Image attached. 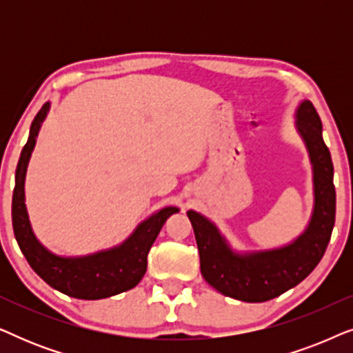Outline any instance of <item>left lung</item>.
<instances>
[{
	"mask_svg": "<svg viewBox=\"0 0 353 353\" xmlns=\"http://www.w3.org/2000/svg\"><path fill=\"white\" fill-rule=\"evenodd\" d=\"M296 128L313 170V210L302 234L276 249L236 252L214 221L188 210L201 259V273L223 296L265 302L281 296L310 274L325 255L336 219V190L330 149L323 141L320 115L308 99L296 109Z\"/></svg>",
	"mask_w": 353,
	"mask_h": 353,
	"instance_id": "1",
	"label": "left lung"
}]
</instances>
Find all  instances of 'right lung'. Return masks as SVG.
<instances>
[{
  "instance_id": "right-lung-1",
  "label": "right lung",
  "mask_w": 353,
  "mask_h": 353,
  "mask_svg": "<svg viewBox=\"0 0 353 353\" xmlns=\"http://www.w3.org/2000/svg\"><path fill=\"white\" fill-rule=\"evenodd\" d=\"M51 104L45 103L40 112L33 119L30 134L23 146L16 168V188L12 194V228L17 244L27 262L38 276L51 288L62 294L98 301L115 294L133 289L141 281L148 268V254L162 230L167 219L176 212L178 207H163L149 219L143 220L132 234L115 248L99 252L81 255V257H62L52 254L43 245L33 233L26 207V173L28 161L37 144L41 123L45 122Z\"/></svg>"
}]
</instances>
